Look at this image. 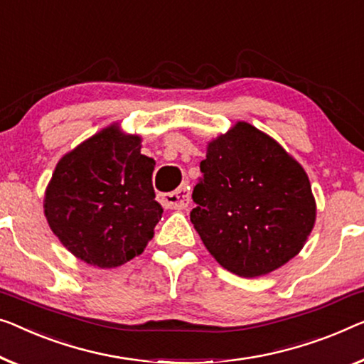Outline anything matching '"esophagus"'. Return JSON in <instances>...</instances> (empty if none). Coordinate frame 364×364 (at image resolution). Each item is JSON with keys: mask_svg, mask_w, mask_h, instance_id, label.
<instances>
[{"mask_svg": "<svg viewBox=\"0 0 364 364\" xmlns=\"http://www.w3.org/2000/svg\"><path fill=\"white\" fill-rule=\"evenodd\" d=\"M159 200L168 209H184L189 204V186L181 184L180 188L173 193H161L159 194Z\"/></svg>", "mask_w": 364, "mask_h": 364, "instance_id": "obj_1", "label": "esophagus"}]
</instances>
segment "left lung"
Instances as JSON below:
<instances>
[{"mask_svg":"<svg viewBox=\"0 0 364 364\" xmlns=\"http://www.w3.org/2000/svg\"><path fill=\"white\" fill-rule=\"evenodd\" d=\"M193 189L191 222L210 255L243 278L294 258L316 222L304 168L247 122L209 144Z\"/></svg>","mask_w":364,"mask_h":364,"instance_id":"1","label":"left lung"}]
</instances>
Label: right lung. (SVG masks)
Instances as JSON below:
<instances>
[{"mask_svg":"<svg viewBox=\"0 0 364 364\" xmlns=\"http://www.w3.org/2000/svg\"><path fill=\"white\" fill-rule=\"evenodd\" d=\"M155 161L140 137L111 126L58 161L46 193L53 234L83 262L114 268L144 252L164 208L155 200Z\"/></svg>","mask_w":364,"mask_h":364,"instance_id":"right-lung-1","label":"right lung"}]
</instances>
